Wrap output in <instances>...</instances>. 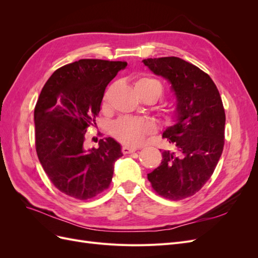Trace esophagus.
Instances as JSON below:
<instances>
[{
    "label": "esophagus",
    "mask_w": 258,
    "mask_h": 258,
    "mask_svg": "<svg viewBox=\"0 0 258 258\" xmlns=\"http://www.w3.org/2000/svg\"><path fill=\"white\" fill-rule=\"evenodd\" d=\"M138 150L137 147H129V146H122V148H121V152L124 154V155H127V154H131V153H134V152H136Z\"/></svg>",
    "instance_id": "obj_1"
}]
</instances>
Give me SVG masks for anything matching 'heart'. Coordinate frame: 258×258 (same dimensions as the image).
I'll use <instances>...</instances> for the list:
<instances>
[{"label": "heart", "instance_id": "obj_1", "mask_svg": "<svg viewBox=\"0 0 258 258\" xmlns=\"http://www.w3.org/2000/svg\"><path fill=\"white\" fill-rule=\"evenodd\" d=\"M136 89L142 99L152 98L155 102L162 96L163 92L161 83L158 80L147 76L141 77L136 82ZM106 99L107 97L105 96L104 102H106ZM163 117L167 122H172L175 117L174 111L172 108H166ZM155 129V123L151 119L124 116L113 123L112 134L120 143L136 146L142 144Z\"/></svg>", "mask_w": 258, "mask_h": 258}]
</instances>
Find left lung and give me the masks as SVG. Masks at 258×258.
I'll return each mask as SVG.
<instances>
[{"mask_svg": "<svg viewBox=\"0 0 258 258\" xmlns=\"http://www.w3.org/2000/svg\"><path fill=\"white\" fill-rule=\"evenodd\" d=\"M143 63L171 84L174 124L162 137L173 151H160L159 167L147 174L154 190L170 200L190 197L213 174L224 147L225 111L214 82L199 68L177 57L144 59Z\"/></svg>", "mask_w": 258, "mask_h": 258, "instance_id": "8db88e82", "label": "left lung"}]
</instances>
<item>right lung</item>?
Listing matches in <instances>:
<instances>
[{
	"label": "right lung",
	"mask_w": 258,
	"mask_h": 258,
	"mask_svg": "<svg viewBox=\"0 0 258 258\" xmlns=\"http://www.w3.org/2000/svg\"><path fill=\"white\" fill-rule=\"evenodd\" d=\"M127 62L81 59L56 70L34 110L38 160L61 192L79 200L98 196L111 184L114 163L122 156L113 138L86 148L85 135L96 124L107 84Z\"/></svg>",
	"instance_id": "right-lung-1"
}]
</instances>
